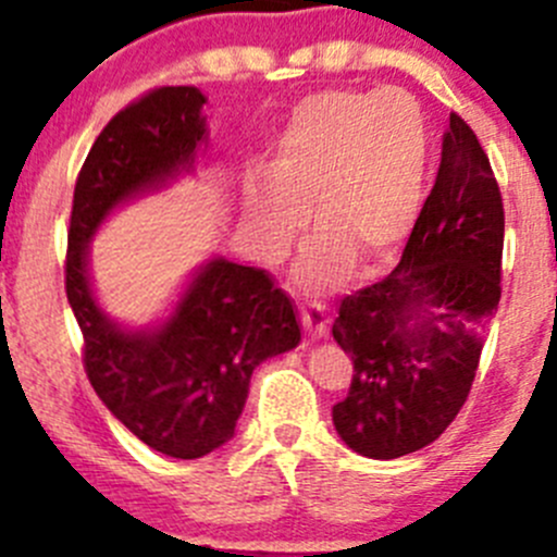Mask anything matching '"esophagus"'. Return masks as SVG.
Listing matches in <instances>:
<instances>
[{"label":"esophagus","instance_id":"obj_1","mask_svg":"<svg viewBox=\"0 0 557 557\" xmlns=\"http://www.w3.org/2000/svg\"><path fill=\"white\" fill-rule=\"evenodd\" d=\"M301 325L307 329V334H312L314 339H323L329 334V314L320 301H310V305L301 307Z\"/></svg>","mask_w":557,"mask_h":557}]
</instances>
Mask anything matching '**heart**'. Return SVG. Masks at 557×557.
Returning a JSON list of instances; mask_svg holds the SVG:
<instances>
[{
    "label": "heart",
    "instance_id": "obj_1",
    "mask_svg": "<svg viewBox=\"0 0 557 557\" xmlns=\"http://www.w3.org/2000/svg\"><path fill=\"white\" fill-rule=\"evenodd\" d=\"M429 134L401 88L320 91L294 110L274 148L272 180L245 190L247 223L263 261L288 252L312 201V234L296 280L339 283L352 256L372 261L404 239L423 196Z\"/></svg>",
    "mask_w": 557,
    "mask_h": 557
}]
</instances>
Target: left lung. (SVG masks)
Returning <instances> with one entry per match:
<instances>
[{
  "mask_svg": "<svg viewBox=\"0 0 557 557\" xmlns=\"http://www.w3.org/2000/svg\"><path fill=\"white\" fill-rule=\"evenodd\" d=\"M502 252L496 174L469 123L453 112L440 174L401 261L345 296L331 325L352 358L350 391L331 409L347 447L401 458L453 423L502 299Z\"/></svg>",
  "mask_w": 557,
  "mask_h": 557,
  "instance_id": "1",
  "label": "left lung"
}]
</instances>
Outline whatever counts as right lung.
<instances>
[{
	"label": "right lung",
	"instance_id": "1",
	"mask_svg": "<svg viewBox=\"0 0 557 557\" xmlns=\"http://www.w3.org/2000/svg\"><path fill=\"white\" fill-rule=\"evenodd\" d=\"M205 102L194 86L153 88L107 123L77 174L64 267L97 396L139 442L183 460L232 440L252 369L301 339L294 301L267 269L226 258L194 274L159 329H121L94 299L88 243L117 205L194 170Z\"/></svg>",
	"mask_w": 557,
	"mask_h": 557
}]
</instances>
